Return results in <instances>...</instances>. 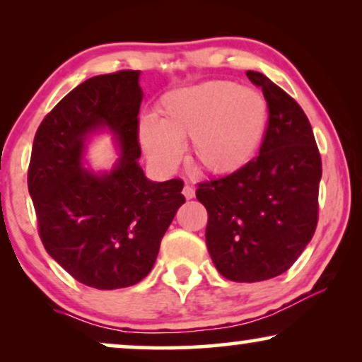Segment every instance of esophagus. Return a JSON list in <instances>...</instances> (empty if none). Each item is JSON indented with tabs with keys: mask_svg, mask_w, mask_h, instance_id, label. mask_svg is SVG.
Segmentation results:
<instances>
[{
	"mask_svg": "<svg viewBox=\"0 0 362 362\" xmlns=\"http://www.w3.org/2000/svg\"><path fill=\"white\" fill-rule=\"evenodd\" d=\"M182 194H185V197L186 199H192V197H194V187L192 186H189V185H186L185 187H182Z\"/></svg>",
	"mask_w": 362,
	"mask_h": 362,
	"instance_id": "obj_1",
	"label": "esophagus"
}]
</instances>
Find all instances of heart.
<instances>
[{"mask_svg":"<svg viewBox=\"0 0 362 362\" xmlns=\"http://www.w3.org/2000/svg\"><path fill=\"white\" fill-rule=\"evenodd\" d=\"M156 118L140 122L138 138L148 160L171 171L191 140L197 166L229 175L254 160L267 125V103L259 92L234 82L209 81L166 92Z\"/></svg>","mask_w":362,"mask_h":362,"instance_id":"1","label":"heart"}]
</instances>
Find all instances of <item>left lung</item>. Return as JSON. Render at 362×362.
<instances>
[{
  "mask_svg": "<svg viewBox=\"0 0 362 362\" xmlns=\"http://www.w3.org/2000/svg\"><path fill=\"white\" fill-rule=\"evenodd\" d=\"M247 77L269 105L259 156L199 182L196 197L209 216L206 245L216 269L227 280L252 284L288 270L313 237L321 156L298 103L264 74L247 71Z\"/></svg>",
  "mask_w": 362,
  "mask_h": 362,
  "instance_id": "8db88e82",
  "label": "left lung"
}]
</instances>
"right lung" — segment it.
<instances>
[{"label":"right lung","instance_id":"right-lung-1","mask_svg":"<svg viewBox=\"0 0 362 362\" xmlns=\"http://www.w3.org/2000/svg\"><path fill=\"white\" fill-rule=\"evenodd\" d=\"M140 71L87 78L44 117L33 143L28 189L47 254L98 290L138 284L155 265L163 235L185 204L182 181L143 173ZM108 129L121 151L110 172L83 166L88 136Z\"/></svg>","mask_w":362,"mask_h":362}]
</instances>
